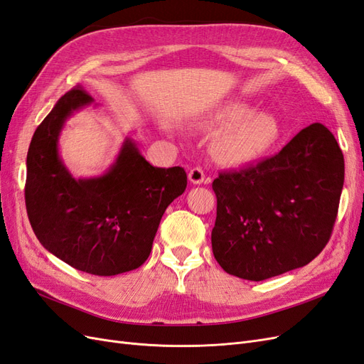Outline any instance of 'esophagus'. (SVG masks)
<instances>
[{
	"label": "esophagus",
	"instance_id": "1",
	"mask_svg": "<svg viewBox=\"0 0 364 364\" xmlns=\"http://www.w3.org/2000/svg\"><path fill=\"white\" fill-rule=\"evenodd\" d=\"M188 179H190V182L194 183V185H200V183H209V182H211V179L206 178L205 171H203L200 167L191 168L190 173H188Z\"/></svg>",
	"mask_w": 364,
	"mask_h": 364
}]
</instances>
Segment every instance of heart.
<instances>
[{
    "mask_svg": "<svg viewBox=\"0 0 364 364\" xmlns=\"http://www.w3.org/2000/svg\"><path fill=\"white\" fill-rule=\"evenodd\" d=\"M211 134H220L214 151L225 165H246L259 159L277 144L279 138L278 119L266 112H253L241 102H229L214 107L199 121Z\"/></svg>",
    "mask_w": 364,
    "mask_h": 364,
    "instance_id": "heart-1",
    "label": "heart"
}]
</instances>
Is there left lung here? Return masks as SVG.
Here are the masks:
<instances>
[{
    "mask_svg": "<svg viewBox=\"0 0 364 364\" xmlns=\"http://www.w3.org/2000/svg\"><path fill=\"white\" fill-rule=\"evenodd\" d=\"M343 181V153L321 123L302 129L278 155L222 171L213 182L217 262L247 281L306 266L333 234Z\"/></svg>",
    "mask_w": 364,
    "mask_h": 364,
    "instance_id": "left-lung-1",
    "label": "left lung"
}]
</instances>
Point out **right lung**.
Wrapping results in <instances>:
<instances>
[{"label": "right lung", "instance_id": "1", "mask_svg": "<svg viewBox=\"0 0 364 364\" xmlns=\"http://www.w3.org/2000/svg\"><path fill=\"white\" fill-rule=\"evenodd\" d=\"M91 102L75 86L38 126L27 153L26 206L33 232L53 255L77 270L114 277L146 262L165 209L186 188V173L153 167L127 138L103 176L74 179L59 158V135L67 118Z\"/></svg>", "mask_w": 364, "mask_h": 364}]
</instances>
